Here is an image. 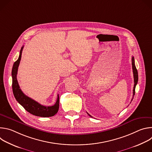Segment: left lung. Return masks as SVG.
<instances>
[{
	"instance_id": "obj_1",
	"label": "left lung",
	"mask_w": 152,
	"mask_h": 152,
	"mask_svg": "<svg viewBox=\"0 0 152 152\" xmlns=\"http://www.w3.org/2000/svg\"><path fill=\"white\" fill-rule=\"evenodd\" d=\"M132 70H133V74H134V90H133V98L132 99V100L134 99V96L135 95V87L136 85L138 83V71L137 70L136 66L135 65V59H134V57L132 56ZM88 114V115H90V117H91L88 113H87Z\"/></svg>"
}]
</instances>
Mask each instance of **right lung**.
Masks as SVG:
<instances>
[{
  "mask_svg": "<svg viewBox=\"0 0 152 152\" xmlns=\"http://www.w3.org/2000/svg\"><path fill=\"white\" fill-rule=\"evenodd\" d=\"M23 46L21 48L20 55L18 59L14 63L12 69V91L16 100L25 109L32 115L41 117H49L55 115L59 110V98L58 94V97L56 103L51 106H43L35 100L26 96L21 90L17 79V75L18 67L21 58V53Z\"/></svg>",
  "mask_w": 152,
  "mask_h": 152,
  "instance_id": "obj_1",
  "label": "right lung"
}]
</instances>
